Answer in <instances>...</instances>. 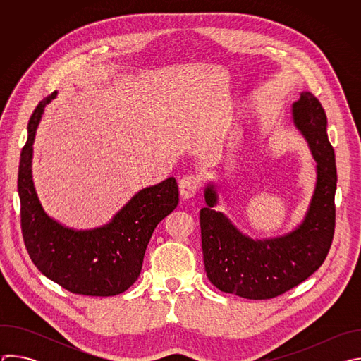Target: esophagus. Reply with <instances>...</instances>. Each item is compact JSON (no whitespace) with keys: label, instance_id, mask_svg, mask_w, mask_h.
Returning <instances> with one entry per match:
<instances>
[{"label":"esophagus","instance_id":"esophagus-1","mask_svg":"<svg viewBox=\"0 0 361 361\" xmlns=\"http://www.w3.org/2000/svg\"><path fill=\"white\" fill-rule=\"evenodd\" d=\"M200 187V178L195 176H185L181 178L178 188L183 198H191L195 195Z\"/></svg>","mask_w":361,"mask_h":361}]
</instances>
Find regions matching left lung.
Wrapping results in <instances>:
<instances>
[{"label": "left lung", "instance_id": "left-lung-1", "mask_svg": "<svg viewBox=\"0 0 361 361\" xmlns=\"http://www.w3.org/2000/svg\"><path fill=\"white\" fill-rule=\"evenodd\" d=\"M293 121L305 137L317 163V183L304 221L291 233L252 240L213 207L217 192L205 187L200 212L201 247L205 273L221 291L248 300L274 298L310 277L326 260L331 247L337 187L334 149L327 137V116L308 91L293 104Z\"/></svg>", "mask_w": 361, "mask_h": 361}]
</instances>
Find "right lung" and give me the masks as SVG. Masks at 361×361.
Instances as JSON below:
<instances>
[{"mask_svg": "<svg viewBox=\"0 0 361 361\" xmlns=\"http://www.w3.org/2000/svg\"><path fill=\"white\" fill-rule=\"evenodd\" d=\"M56 95L57 91L39 101L21 151L18 195L24 244L35 267L63 288L91 297L117 295L138 279L154 228L177 207L178 185L170 177L141 190L111 223L94 230H73L48 217L35 192L31 161L38 123Z\"/></svg>", "mask_w": 361, "mask_h": 361, "instance_id": "1", "label": "right lung"}]
</instances>
